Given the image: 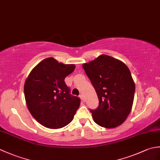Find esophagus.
I'll return each mask as SVG.
<instances>
[{
    "mask_svg": "<svg viewBox=\"0 0 160 160\" xmlns=\"http://www.w3.org/2000/svg\"><path fill=\"white\" fill-rule=\"evenodd\" d=\"M80 99L82 100V101H83V102L85 101V98H84V96H83L82 94H80Z\"/></svg>",
    "mask_w": 160,
    "mask_h": 160,
    "instance_id": "esophagus-1",
    "label": "esophagus"
}]
</instances>
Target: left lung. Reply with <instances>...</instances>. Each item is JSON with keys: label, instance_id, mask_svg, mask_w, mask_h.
I'll use <instances>...</instances> for the list:
<instances>
[{"label": "left lung", "instance_id": "left-lung-1", "mask_svg": "<svg viewBox=\"0 0 160 160\" xmlns=\"http://www.w3.org/2000/svg\"><path fill=\"white\" fill-rule=\"evenodd\" d=\"M82 67L99 100L96 109H90L95 122L107 128L122 124L133 103L135 86L130 70L124 62L107 55Z\"/></svg>", "mask_w": 160, "mask_h": 160}]
</instances>
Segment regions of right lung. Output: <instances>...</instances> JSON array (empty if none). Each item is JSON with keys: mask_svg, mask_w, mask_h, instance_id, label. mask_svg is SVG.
Segmentation results:
<instances>
[{"mask_svg": "<svg viewBox=\"0 0 160 160\" xmlns=\"http://www.w3.org/2000/svg\"><path fill=\"white\" fill-rule=\"evenodd\" d=\"M74 69V64H64L48 58L37 64L27 78L24 86L27 106L44 127L60 128L73 120L80 99L70 93L64 78Z\"/></svg>", "mask_w": 160, "mask_h": 160, "instance_id": "add662e5", "label": "right lung"}]
</instances>
